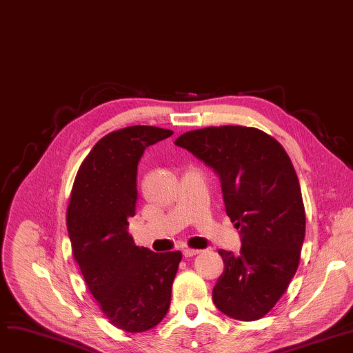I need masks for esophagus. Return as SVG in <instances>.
<instances>
[{
    "mask_svg": "<svg viewBox=\"0 0 353 353\" xmlns=\"http://www.w3.org/2000/svg\"><path fill=\"white\" fill-rule=\"evenodd\" d=\"M199 253H200V250H197V249H184L183 250L184 257H192V256H196Z\"/></svg>",
    "mask_w": 353,
    "mask_h": 353,
    "instance_id": "esophagus-1",
    "label": "esophagus"
}]
</instances>
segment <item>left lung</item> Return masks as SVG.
<instances>
[{"instance_id":"obj_1","label":"left lung","mask_w":353,"mask_h":353,"mask_svg":"<svg viewBox=\"0 0 353 353\" xmlns=\"http://www.w3.org/2000/svg\"><path fill=\"white\" fill-rule=\"evenodd\" d=\"M174 144L217 173L226 213L240 229V253L219 250L225 270L213 288L216 307L237 321L263 318L298 270L305 240L301 184L288 153L243 125L193 130Z\"/></svg>"}]
</instances>
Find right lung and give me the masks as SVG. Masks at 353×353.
Segmentation results:
<instances>
[{"label":"right lung","instance_id":"1","mask_svg":"<svg viewBox=\"0 0 353 353\" xmlns=\"http://www.w3.org/2000/svg\"><path fill=\"white\" fill-rule=\"evenodd\" d=\"M173 134L153 125L108 133L91 148L72 184L67 229L72 256L90 293L116 327H154L169 310L181 252L154 253L134 245L137 164L145 148Z\"/></svg>","mask_w":353,"mask_h":353}]
</instances>
